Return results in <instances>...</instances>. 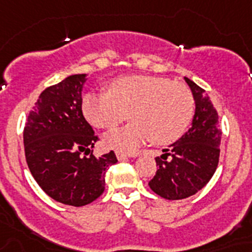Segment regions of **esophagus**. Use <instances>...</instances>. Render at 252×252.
<instances>
[{
	"mask_svg": "<svg viewBox=\"0 0 252 252\" xmlns=\"http://www.w3.org/2000/svg\"><path fill=\"white\" fill-rule=\"evenodd\" d=\"M116 156H117V158L120 159V161H124V159L128 158V157H131L132 155H130V153H124V152H117Z\"/></svg>",
	"mask_w": 252,
	"mask_h": 252,
	"instance_id": "esophagus-1",
	"label": "esophagus"
}]
</instances>
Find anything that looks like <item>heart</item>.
Wrapping results in <instances>:
<instances>
[{
	"label": "heart",
	"mask_w": 252,
	"mask_h": 252,
	"mask_svg": "<svg viewBox=\"0 0 252 252\" xmlns=\"http://www.w3.org/2000/svg\"><path fill=\"white\" fill-rule=\"evenodd\" d=\"M93 126L111 130L128 117L131 124L104 138L108 148L131 152L145 141L175 143L186 134L194 114L192 91L166 77L126 76L112 81L108 94H89L82 103Z\"/></svg>",
	"instance_id": "heart-1"
}]
</instances>
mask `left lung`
Returning a JSON list of instances; mask_svg holds the SVG:
<instances>
[{
    "label": "left lung",
    "instance_id": "1",
    "mask_svg": "<svg viewBox=\"0 0 252 252\" xmlns=\"http://www.w3.org/2000/svg\"><path fill=\"white\" fill-rule=\"evenodd\" d=\"M196 101L192 127L176 143L156 157L157 171L149 187L166 199H183L196 194L213 178L220 156L221 131L219 116L210 97L186 77Z\"/></svg>",
    "mask_w": 252,
    "mask_h": 252
}]
</instances>
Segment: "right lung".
Instances as JSON below:
<instances>
[{"label": "right lung", "mask_w": 252, "mask_h": 252, "mask_svg": "<svg viewBox=\"0 0 252 252\" xmlns=\"http://www.w3.org/2000/svg\"><path fill=\"white\" fill-rule=\"evenodd\" d=\"M85 77L73 74L43 90L23 132L27 163L37 184L58 202L76 207L103 194L105 174L117 162L113 151L93 155L99 138L82 113Z\"/></svg>", "instance_id": "obj_1"}]
</instances>
